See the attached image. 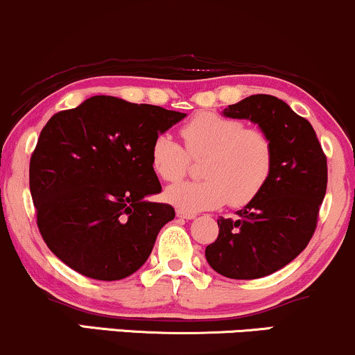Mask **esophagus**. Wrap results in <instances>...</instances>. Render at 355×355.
Listing matches in <instances>:
<instances>
[{
  "mask_svg": "<svg viewBox=\"0 0 355 355\" xmlns=\"http://www.w3.org/2000/svg\"><path fill=\"white\" fill-rule=\"evenodd\" d=\"M176 214H178V218H181V219H194L196 218L194 212H187V211H182V209H178Z\"/></svg>",
  "mask_w": 355,
  "mask_h": 355,
  "instance_id": "esophagus-1",
  "label": "esophagus"
}]
</instances>
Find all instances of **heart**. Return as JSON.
<instances>
[{
  "mask_svg": "<svg viewBox=\"0 0 355 355\" xmlns=\"http://www.w3.org/2000/svg\"><path fill=\"white\" fill-rule=\"evenodd\" d=\"M186 150L169 135L151 146V166L164 181H178L187 173L189 156L204 157L199 181H182L166 189V199L178 209L199 212L223 206L249 204L268 184L274 162L270 137L243 121L204 112L181 129Z\"/></svg>",
  "mask_w": 355,
  "mask_h": 355,
  "instance_id": "heart-1",
  "label": "heart"
}]
</instances>
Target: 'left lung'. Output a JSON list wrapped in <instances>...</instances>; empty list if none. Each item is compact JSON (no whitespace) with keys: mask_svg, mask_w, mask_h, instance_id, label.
<instances>
[{"mask_svg":"<svg viewBox=\"0 0 355 355\" xmlns=\"http://www.w3.org/2000/svg\"><path fill=\"white\" fill-rule=\"evenodd\" d=\"M249 119L274 149L268 184L236 219H218L206 259L220 276L259 279L289 264L309 244L327 189V159L314 128L276 96L252 94L223 111Z\"/></svg>","mask_w":355,"mask_h":355,"instance_id":"1","label":"left lung"}]
</instances>
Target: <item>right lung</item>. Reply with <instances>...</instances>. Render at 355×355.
I'll return each mask as SVG.
<instances>
[{
	"label": "right lung",
	"mask_w": 355,
	"mask_h": 355,
	"mask_svg": "<svg viewBox=\"0 0 355 355\" xmlns=\"http://www.w3.org/2000/svg\"><path fill=\"white\" fill-rule=\"evenodd\" d=\"M184 112L93 96L46 123L29 162L37 227L58 259L83 276L119 281L148 261L176 212L151 202L157 136Z\"/></svg>",
	"instance_id": "add662e5"
}]
</instances>
